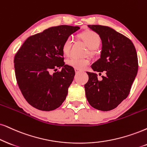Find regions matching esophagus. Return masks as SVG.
Returning <instances> with one entry per match:
<instances>
[{"instance_id":"esophagus-1","label":"esophagus","mask_w":147,"mask_h":147,"mask_svg":"<svg viewBox=\"0 0 147 147\" xmlns=\"http://www.w3.org/2000/svg\"><path fill=\"white\" fill-rule=\"evenodd\" d=\"M75 72H76V73H77V72H81V70H80L79 69H78V68H75Z\"/></svg>"}]
</instances>
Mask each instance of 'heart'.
Returning a JSON list of instances; mask_svg holds the SVG:
<instances>
[{"instance_id": "heart-1", "label": "heart", "mask_w": 147, "mask_h": 147, "mask_svg": "<svg viewBox=\"0 0 147 147\" xmlns=\"http://www.w3.org/2000/svg\"><path fill=\"white\" fill-rule=\"evenodd\" d=\"M79 36L90 49H95L98 48L101 42V38L99 34L93 30L85 31L81 33ZM71 46L72 38L70 37H68L63 42L62 46V51L64 55H70ZM66 64L75 68L83 69L87 65L90 64V60L87 58H79V57H72L66 60Z\"/></svg>"}]
</instances>
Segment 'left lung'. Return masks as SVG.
<instances>
[{
    "label": "left lung",
    "instance_id": "8db88e82",
    "mask_svg": "<svg viewBox=\"0 0 147 147\" xmlns=\"http://www.w3.org/2000/svg\"><path fill=\"white\" fill-rule=\"evenodd\" d=\"M88 27L99 34L102 44L100 58L92 68L105 72L106 75L99 81L97 74L87 72L89 80L85 85V95L94 109L111 111L129 95L138 72L137 53L131 40L114 29L100 25Z\"/></svg>",
    "mask_w": 147,
    "mask_h": 147
}]
</instances>
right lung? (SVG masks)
<instances>
[{
    "label": "right lung",
    "mask_w": 147,
    "mask_h": 147,
    "mask_svg": "<svg viewBox=\"0 0 147 147\" xmlns=\"http://www.w3.org/2000/svg\"><path fill=\"white\" fill-rule=\"evenodd\" d=\"M79 26L61 25L28 37L14 57L16 77L22 94L31 106L50 111L60 107L73 81V67L64 64L62 46ZM62 68L60 72H50Z\"/></svg>",
    "instance_id": "add662e5"
}]
</instances>
